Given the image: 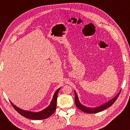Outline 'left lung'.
Returning <instances> with one entry per match:
<instances>
[{
	"mask_svg": "<svg viewBox=\"0 0 130 130\" xmlns=\"http://www.w3.org/2000/svg\"><path fill=\"white\" fill-rule=\"evenodd\" d=\"M121 91L117 93V94L115 96V97H114L113 99H111V100H110L109 101L107 102L104 103V104L102 105L96 107H87L85 106L82 105L81 103L79 102V99H78V97L77 93L75 91H74V93H75V105H76L77 107L78 108L79 110H81V111H84V112L87 113H89V114H91V113H97L98 112H100V111L106 109L108 108V107H110L111 105H112L116 101V99H117V98L120 93Z\"/></svg>",
	"mask_w": 130,
	"mask_h": 130,
	"instance_id": "obj_1",
	"label": "left lung"
}]
</instances>
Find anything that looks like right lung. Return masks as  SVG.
Segmentation results:
<instances>
[{
	"label": "right lung",
	"mask_w": 130,
	"mask_h": 130,
	"mask_svg": "<svg viewBox=\"0 0 130 130\" xmlns=\"http://www.w3.org/2000/svg\"><path fill=\"white\" fill-rule=\"evenodd\" d=\"M60 88L57 89L54 93L53 98L52 99V101L50 105L46 107L42 110L38 111V112H34V111H27L21 109L19 107H18L14 105L13 103L10 102L11 105L14 108L18 113L20 114L21 116L26 117V118L32 119V120H43L48 118L49 117L52 115L55 112L56 109V103H57V95H58V92Z\"/></svg>",
	"instance_id": "obj_1"
}]
</instances>
